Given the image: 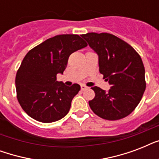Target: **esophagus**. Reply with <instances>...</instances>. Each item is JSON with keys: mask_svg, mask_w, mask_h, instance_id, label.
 <instances>
[{"mask_svg": "<svg viewBox=\"0 0 159 159\" xmlns=\"http://www.w3.org/2000/svg\"><path fill=\"white\" fill-rule=\"evenodd\" d=\"M88 87H86L85 85H81V89H82V91H85V90H87Z\"/></svg>", "mask_w": 159, "mask_h": 159, "instance_id": "esophagus-1", "label": "esophagus"}]
</instances>
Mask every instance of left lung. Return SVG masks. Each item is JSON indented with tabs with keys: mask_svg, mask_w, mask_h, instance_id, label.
I'll return each mask as SVG.
<instances>
[{
	"mask_svg": "<svg viewBox=\"0 0 159 159\" xmlns=\"http://www.w3.org/2000/svg\"><path fill=\"white\" fill-rule=\"evenodd\" d=\"M82 37L98 55L99 71L111 89L92 87V111L101 118L116 120L136 108L145 91V70L140 56L129 43L107 33H87Z\"/></svg>",
	"mask_w": 159,
	"mask_h": 159,
	"instance_id": "1",
	"label": "left lung"
}]
</instances>
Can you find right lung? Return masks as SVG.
I'll list each match as a JSON object with an SVG mask.
<instances>
[{"instance_id":"add662e5","label":"right lung","mask_w":159,"mask_h":159,"mask_svg":"<svg viewBox=\"0 0 159 159\" xmlns=\"http://www.w3.org/2000/svg\"><path fill=\"white\" fill-rule=\"evenodd\" d=\"M87 46L77 34H60L29 51L16 77L17 99L28 116L51 123L68 113L81 87L65 86L57 82V74L63 73L70 55Z\"/></svg>"}]
</instances>
